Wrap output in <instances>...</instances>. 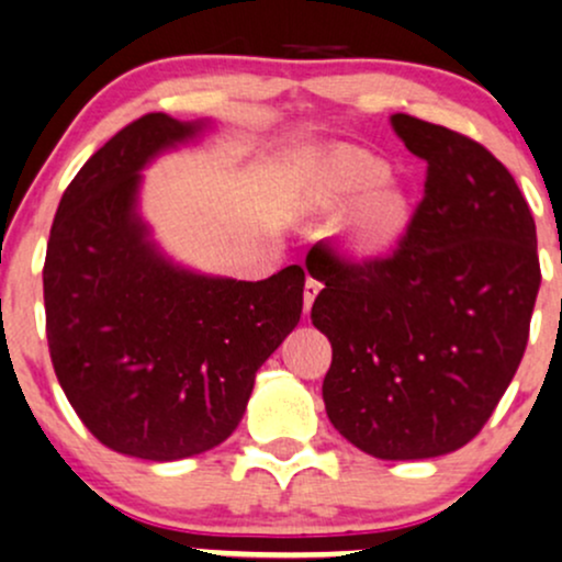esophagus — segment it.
Here are the masks:
<instances>
[{
	"instance_id": "1",
	"label": "esophagus",
	"mask_w": 562,
	"mask_h": 562,
	"mask_svg": "<svg viewBox=\"0 0 562 562\" xmlns=\"http://www.w3.org/2000/svg\"><path fill=\"white\" fill-rule=\"evenodd\" d=\"M319 288H323V285H319L314 277H306V285H304V312L306 314H310L314 299H317V293H319Z\"/></svg>"
}]
</instances>
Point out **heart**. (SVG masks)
<instances>
[{
  "mask_svg": "<svg viewBox=\"0 0 562 562\" xmlns=\"http://www.w3.org/2000/svg\"><path fill=\"white\" fill-rule=\"evenodd\" d=\"M386 176L390 168L379 157L349 146L325 151L314 165L310 196L317 211H338L363 194L344 224V245L355 256H381L411 224V200Z\"/></svg>",
  "mask_w": 562,
  "mask_h": 562,
  "instance_id": "heart-1",
  "label": "heart"
}]
</instances>
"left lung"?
<instances>
[{"mask_svg": "<svg viewBox=\"0 0 562 562\" xmlns=\"http://www.w3.org/2000/svg\"><path fill=\"white\" fill-rule=\"evenodd\" d=\"M392 127L427 162L424 200L390 256L323 245L312 323L333 347V427L375 459H435L485 427L520 366L541 285L536 224L477 140L408 114Z\"/></svg>", "mask_w": 562, "mask_h": 562, "instance_id": "obj_1", "label": "left lung"}]
</instances>
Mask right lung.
I'll use <instances>...</instances> for the list:
<instances>
[{"label": "right lung", "mask_w": 562, "mask_h": 562, "mask_svg": "<svg viewBox=\"0 0 562 562\" xmlns=\"http://www.w3.org/2000/svg\"><path fill=\"white\" fill-rule=\"evenodd\" d=\"M202 131L144 114L106 140L60 196L42 269L60 390L98 442L146 461L224 442L304 306L295 263L258 282L207 277L149 239L135 213L140 170Z\"/></svg>", "instance_id": "add662e5"}]
</instances>
